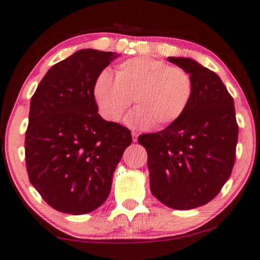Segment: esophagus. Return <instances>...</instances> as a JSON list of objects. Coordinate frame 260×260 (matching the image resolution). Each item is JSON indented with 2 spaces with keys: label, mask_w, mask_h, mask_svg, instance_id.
I'll list each match as a JSON object with an SVG mask.
<instances>
[{
  "label": "esophagus",
  "mask_w": 260,
  "mask_h": 260,
  "mask_svg": "<svg viewBox=\"0 0 260 260\" xmlns=\"http://www.w3.org/2000/svg\"><path fill=\"white\" fill-rule=\"evenodd\" d=\"M131 135H133V141H134V142H137L138 133H135V131H133V133H131Z\"/></svg>",
  "instance_id": "esophagus-1"
}]
</instances>
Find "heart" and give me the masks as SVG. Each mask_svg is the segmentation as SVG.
I'll return each mask as SVG.
<instances>
[{"label": "heart", "mask_w": 260, "mask_h": 260, "mask_svg": "<svg viewBox=\"0 0 260 260\" xmlns=\"http://www.w3.org/2000/svg\"><path fill=\"white\" fill-rule=\"evenodd\" d=\"M99 112L117 123L130 108L137 106L126 118L135 129L169 125L186 111L193 95L190 76L181 67L169 66L151 56H136L117 66L116 78L103 71L93 86Z\"/></svg>", "instance_id": "obj_1"}]
</instances>
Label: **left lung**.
<instances>
[{
  "mask_svg": "<svg viewBox=\"0 0 260 260\" xmlns=\"http://www.w3.org/2000/svg\"><path fill=\"white\" fill-rule=\"evenodd\" d=\"M190 76L193 95L179 119L158 133L138 136L148 152L150 190L174 209L213 200L236 161L238 124L233 98L218 74L190 58L169 56Z\"/></svg>",
  "mask_w": 260,
  "mask_h": 260,
  "instance_id": "8db88e82",
  "label": "left lung"
}]
</instances>
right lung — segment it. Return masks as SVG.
Segmentation results:
<instances>
[{"mask_svg":"<svg viewBox=\"0 0 260 260\" xmlns=\"http://www.w3.org/2000/svg\"><path fill=\"white\" fill-rule=\"evenodd\" d=\"M119 54L80 49L48 70L30 101L24 150L30 183L66 214H86L104 204L129 129L98 113L93 86Z\"/></svg>","mask_w":260,"mask_h":260,"instance_id":"right-lung-1","label":"right lung"}]
</instances>
